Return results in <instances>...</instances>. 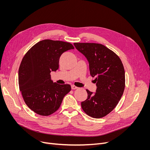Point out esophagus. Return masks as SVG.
<instances>
[{
  "label": "esophagus",
  "mask_w": 150,
  "mask_h": 150,
  "mask_svg": "<svg viewBox=\"0 0 150 150\" xmlns=\"http://www.w3.org/2000/svg\"><path fill=\"white\" fill-rule=\"evenodd\" d=\"M71 88H72V89H77L78 88L76 87V86H74V85H72V86H71Z\"/></svg>",
  "instance_id": "obj_1"
}]
</instances>
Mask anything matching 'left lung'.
Listing matches in <instances>:
<instances>
[{
    "mask_svg": "<svg viewBox=\"0 0 150 150\" xmlns=\"http://www.w3.org/2000/svg\"><path fill=\"white\" fill-rule=\"evenodd\" d=\"M75 48L89 62L90 74L95 77L96 92L86 89L88 98L81 102L86 114L101 118L115 108L125 89V70L120 58L103 45L97 43H74Z\"/></svg>",
    "mask_w": 150,
    "mask_h": 150,
    "instance_id": "1",
    "label": "left lung"
}]
</instances>
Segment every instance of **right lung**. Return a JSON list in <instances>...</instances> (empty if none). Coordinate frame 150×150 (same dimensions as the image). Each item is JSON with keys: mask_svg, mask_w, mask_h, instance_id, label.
I'll use <instances>...</instances> for the list:
<instances>
[{"mask_svg": "<svg viewBox=\"0 0 150 150\" xmlns=\"http://www.w3.org/2000/svg\"><path fill=\"white\" fill-rule=\"evenodd\" d=\"M74 49L69 42L45 39L34 45L23 57L19 69V89L25 103L35 113L51 115L70 91V85L53 83L50 74L58 69L61 55Z\"/></svg>", "mask_w": 150, "mask_h": 150, "instance_id": "add662e5", "label": "right lung"}]
</instances>
